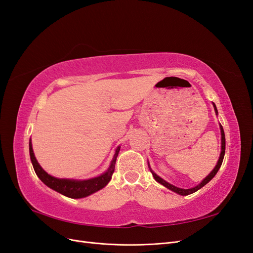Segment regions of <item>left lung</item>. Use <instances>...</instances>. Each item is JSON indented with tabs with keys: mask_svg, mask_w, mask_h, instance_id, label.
Masks as SVG:
<instances>
[{
	"mask_svg": "<svg viewBox=\"0 0 253 253\" xmlns=\"http://www.w3.org/2000/svg\"><path fill=\"white\" fill-rule=\"evenodd\" d=\"M213 108H214V111H215V114L217 115L218 113H217V109H216V105L213 103ZM219 128H220V135H221V148H220V155H219V158H218V162H217V164H216V166L214 167V169L210 172V174L207 176V177H205L203 180H202V182L201 183H198L197 186H195L194 188H191V189H181V188H177V187H175V186H173V185H171V183H169L168 181H166L165 179H163L162 177H159V176L155 173V172H153L152 170H151V168H150V165H149V168H150V171H151V173L153 174V177H154V179L157 181V182H159L160 185H163V186H165L166 188H168L169 190H171V191H173V192H175V193H177V194H179V195H189V194H192V193H194V192H196L197 190H200L201 188H203L205 185H207V183H208L214 176L216 175V173L218 172V170H219V168H220V166H221V164H223V159H224V156H225V149H226V139H225V133H224V128H223V126H221V125L219 124Z\"/></svg>",
	"mask_w": 253,
	"mask_h": 253,
	"instance_id": "obj_1",
	"label": "left lung"
}]
</instances>
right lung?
<instances>
[{"label":"right lung","mask_w":253,"mask_h":253,"mask_svg":"<svg viewBox=\"0 0 253 253\" xmlns=\"http://www.w3.org/2000/svg\"><path fill=\"white\" fill-rule=\"evenodd\" d=\"M120 151V147H117L116 151H115L114 157L112 159V163L109 167V169L106 170L101 175L97 176L94 178L89 179H67V178H57L53 176L49 175L47 172H45L42 167L38 163V160L34 154L33 144L32 140H29V155L30 160L34 167V170L36 174L38 175L42 182H44L48 188L57 191V192L61 193L64 196L71 197V198H82L86 197L90 194H93L97 191L101 190L110 182L112 175L115 171V164H116V159L118 156V153Z\"/></svg>","instance_id":"1"}]
</instances>
